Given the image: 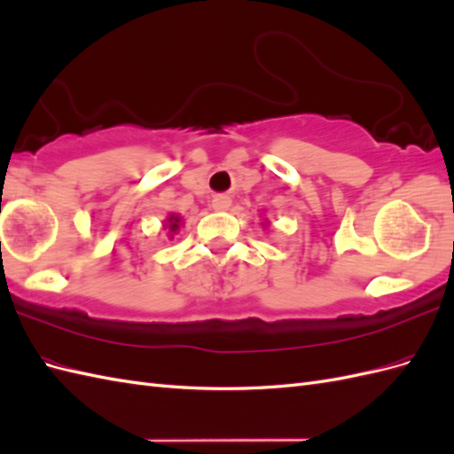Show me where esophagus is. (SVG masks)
<instances>
[{"label": "esophagus", "mask_w": 454, "mask_h": 454, "mask_svg": "<svg viewBox=\"0 0 454 454\" xmlns=\"http://www.w3.org/2000/svg\"><path fill=\"white\" fill-rule=\"evenodd\" d=\"M212 206H214L215 210H227L229 206H231V199L225 197V195H215L212 199Z\"/></svg>", "instance_id": "1"}]
</instances>
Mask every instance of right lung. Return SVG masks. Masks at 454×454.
<instances>
[{
    "label": "right lung",
    "mask_w": 454,
    "mask_h": 454,
    "mask_svg": "<svg viewBox=\"0 0 454 454\" xmlns=\"http://www.w3.org/2000/svg\"><path fill=\"white\" fill-rule=\"evenodd\" d=\"M168 227H170V231H177V223H180V217L177 215H170V219H168Z\"/></svg>",
    "instance_id": "1"
}]
</instances>
